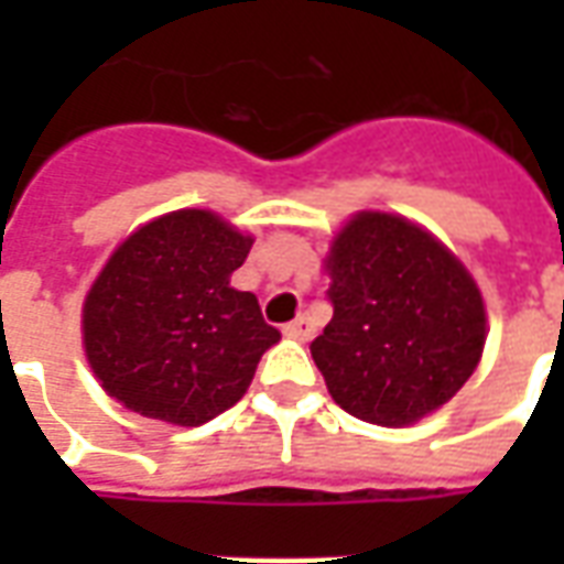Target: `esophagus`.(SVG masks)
<instances>
[{"label":"esophagus","mask_w":564,"mask_h":564,"mask_svg":"<svg viewBox=\"0 0 564 564\" xmlns=\"http://www.w3.org/2000/svg\"><path fill=\"white\" fill-rule=\"evenodd\" d=\"M283 335H286V338H295V341H307V338L314 335V323H311V317L302 314V317H295L293 323L283 326Z\"/></svg>","instance_id":"34e87169"}]
</instances>
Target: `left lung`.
Wrapping results in <instances>:
<instances>
[{
  "mask_svg": "<svg viewBox=\"0 0 564 564\" xmlns=\"http://www.w3.org/2000/svg\"><path fill=\"white\" fill-rule=\"evenodd\" d=\"M326 271L332 319L311 356L335 404L366 423L411 425L465 387L486 344L484 295L435 235L359 210Z\"/></svg>",
  "mask_w": 564,
  "mask_h": 564,
  "instance_id": "8db88e82",
  "label": "left lung"
}]
</instances>
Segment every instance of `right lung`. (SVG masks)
Returning <instances> with one entry per match:
<instances>
[{
  "label": "right lung",
  "mask_w": 564,
  "mask_h": 564,
  "mask_svg": "<svg viewBox=\"0 0 564 564\" xmlns=\"http://www.w3.org/2000/svg\"><path fill=\"white\" fill-rule=\"evenodd\" d=\"M250 235L184 208L144 223L117 247L84 299V354L102 390L150 420L202 425L250 387L281 332L229 278Z\"/></svg>",
  "instance_id": "1"
}]
</instances>
